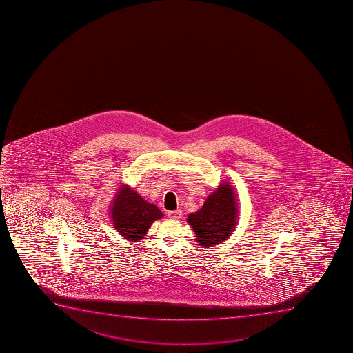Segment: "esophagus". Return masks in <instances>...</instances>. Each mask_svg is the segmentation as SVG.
Masks as SVG:
<instances>
[{
  "instance_id": "esophagus-1",
  "label": "esophagus",
  "mask_w": 353,
  "mask_h": 353,
  "mask_svg": "<svg viewBox=\"0 0 353 353\" xmlns=\"http://www.w3.org/2000/svg\"><path fill=\"white\" fill-rule=\"evenodd\" d=\"M168 216L170 217V219H174V220H179L183 216L182 210H170V212H168Z\"/></svg>"
}]
</instances>
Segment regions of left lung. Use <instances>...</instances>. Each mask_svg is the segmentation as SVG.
<instances>
[{"mask_svg":"<svg viewBox=\"0 0 353 353\" xmlns=\"http://www.w3.org/2000/svg\"><path fill=\"white\" fill-rule=\"evenodd\" d=\"M237 205L232 186L223 183L198 212L190 214L188 222L196 232L198 245L210 248L230 237L237 225Z\"/></svg>","mask_w":353,"mask_h":353,"instance_id":"left-lung-1","label":"left lung"}]
</instances>
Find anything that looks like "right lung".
<instances>
[{"mask_svg":"<svg viewBox=\"0 0 353 353\" xmlns=\"http://www.w3.org/2000/svg\"><path fill=\"white\" fill-rule=\"evenodd\" d=\"M112 223L122 237L130 241H141L150 224L163 217V214L153 203L133 191L128 185L119 188L110 207Z\"/></svg>","mask_w":353,"mask_h":353,"instance_id":"add662e5","label":"right lung"}]
</instances>
